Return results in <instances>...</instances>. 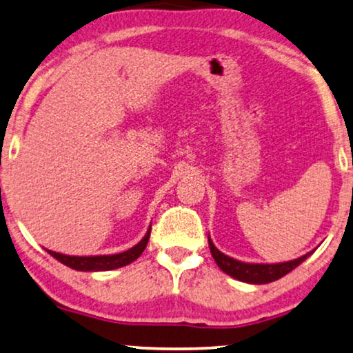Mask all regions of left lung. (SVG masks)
Listing matches in <instances>:
<instances>
[{"label":"left lung","instance_id":"obj_1","mask_svg":"<svg viewBox=\"0 0 353 353\" xmlns=\"http://www.w3.org/2000/svg\"><path fill=\"white\" fill-rule=\"evenodd\" d=\"M208 243H210L211 254L214 257L216 264L219 265L222 272H225L227 275L235 278V280L245 281V283H252V285H265V283L275 281L278 278L285 276L290 274L292 269H296L297 265L302 264L307 257H309L312 252H307V254L297 257L294 261L288 262H280V264H248V262H241L233 259V257L224 254L214 246V243L211 241V238L208 236Z\"/></svg>","mask_w":353,"mask_h":353}]
</instances>
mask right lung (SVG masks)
I'll use <instances>...</instances> for the list:
<instances>
[{"label": "right lung", "instance_id": "1", "mask_svg": "<svg viewBox=\"0 0 353 353\" xmlns=\"http://www.w3.org/2000/svg\"><path fill=\"white\" fill-rule=\"evenodd\" d=\"M150 230H152V227L148 228L145 236H143L136 246H132L131 250H128V251L120 252V254L67 256V254H61V252L51 251V250H48V252L52 257H56L59 262H62L63 265L70 267V269L79 270V272H105V270L120 269V267L131 264L132 261H136L137 257L142 254L143 250H145L147 243H148V238H150Z\"/></svg>", "mask_w": 353, "mask_h": 353}]
</instances>
